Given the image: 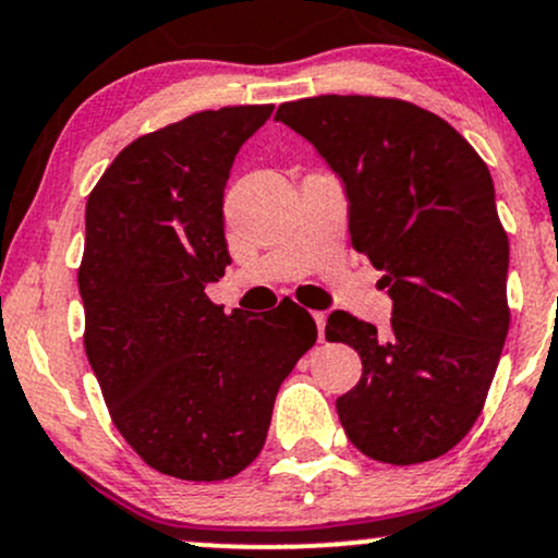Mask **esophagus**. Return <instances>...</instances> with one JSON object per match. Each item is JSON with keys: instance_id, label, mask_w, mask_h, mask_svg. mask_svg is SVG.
I'll return each instance as SVG.
<instances>
[{"instance_id": "34e87169", "label": "esophagus", "mask_w": 558, "mask_h": 558, "mask_svg": "<svg viewBox=\"0 0 558 558\" xmlns=\"http://www.w3.org/2000/svg\"><path fill=\"white\" fill-rule=\"evenodd\" d=\"M313 320H316V326H318V339L324 342V339H326V313L316 311V313H313Z\"/></svg>"}]
</instances>
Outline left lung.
<instances>
[{
	"mask_svg": "<svg viewBox=\"0 0 558 558\" xmlns=\"http://www.w3.org/2000/svg\"><path fill=\"white\" fill-rule=\"evenodd\" d=\"M274 120L342 180L352 245L395 300L386 333L344 311L326 320V339L363 360L337 399L344 434L371 460H436L481 415L509 331V240L488 167L449 122L397 98H300Z\"/></svg>",
	"mask_w": 558,
	"mask_h": 558,
	"instance_id": "8db88e82",
	"label": "left lung"
}]
</instances>
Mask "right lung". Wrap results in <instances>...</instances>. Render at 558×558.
Masks as SVG:
<instances>
[{"instance_id": "1", "label": "right lung", "mask_w": 558, "mask_h": 558, "mask_svg": "<svg viewBox=\"0 0 558 558\" xmlns=\"http://www.w3.org/2000/svg\"><path fill=\"white\" fill-rule=\"evenodd\" d=\"M271 111H198L137 137L85 206V355L124 441L180 481H227L260 454L279 386L318 337L292 300L227 316L206 294L232 264L234 156Z\"/></svg>"}]
</instances>
